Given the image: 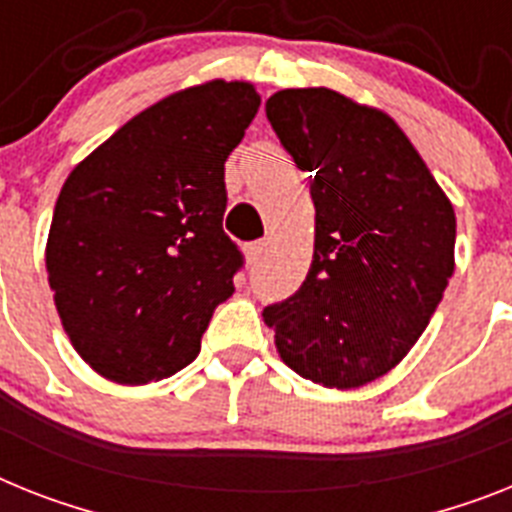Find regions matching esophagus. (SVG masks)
<instances>
[{
    "label": "esophagus",
    "instance_id": "34e87169",
    "mask_svg": "<svg viewBox=\"0 0 512 512\" xmlns=\"http://www.w3.org/2000/svg\"><path fill=\"white\" fill-rule=\"evenodd\" d=\"M265 247H268V244H265L263 239H260V242H249L247 247H244V252H247V263L249 265L260 263V260H263V255H265Z\"/></svg>",
    "mask_w": 512,
    "mask_h": 512
}]
</instances>
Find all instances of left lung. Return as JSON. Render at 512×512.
Instances as JSON below:
<instances>
[{"label": "left lung", "mask_w": 512, "mask_h": 512, "mask_svg": "<svg viewBox=\"0 0 512 512\" xmlns=\"http://www.w3.org/2000/svg\"><path fill=\"white\" fill-rule=\"evenodd\" d=\"M265 114L309 171L315 255L294 296L263 309L278 354L325 388L401 362L455 268V213L393 119L330 88H286Z\"/></svg>", "instance_id": "1"}]
</instances>
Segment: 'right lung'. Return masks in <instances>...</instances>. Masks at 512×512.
<instances>
[{"label":"right lung","mask_w":512,"mask_h":512,"mask_svg":"<svg viewBox=\"0 0 512 512\" xmlns=\"http://www.w3.org/2000/svg\"><path fill=\"white\" fill-rule=\"evenodd\" d=\"M260 109L255 85L171 93L67 176L46 270L72 346L98 375L145 385L200 354L242 252L223 231V163Z\"/></svg>","instance_id":"add662e5"}]
</instances>
